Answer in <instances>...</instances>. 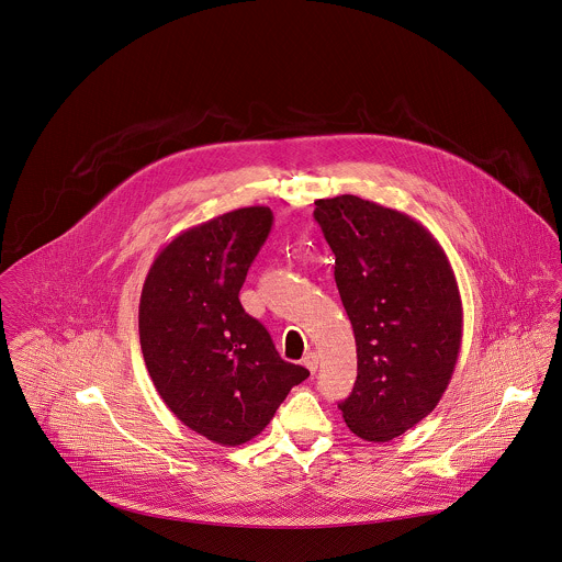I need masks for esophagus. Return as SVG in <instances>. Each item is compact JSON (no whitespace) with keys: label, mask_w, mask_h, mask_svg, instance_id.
I'll use <instances>...</instances> for the list:
<instances>
[{"label":"esophagus","mask_w":562,"mask_h":562,"mask_svg":"<svg viewBox=\"0 0 562 562\" xmlns=\"http://www.w3.org/2000/svg\"><path fill=\"white\" fill-rule=\"evenodd\" d=\"M304 367L311 371L312 374L316 373L318 371V356L316 353H306L304 356Z\"/></svg>","instance_id":"obj_1"}]
</instances>
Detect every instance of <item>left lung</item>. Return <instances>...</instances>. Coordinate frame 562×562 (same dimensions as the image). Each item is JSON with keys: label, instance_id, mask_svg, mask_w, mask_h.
Wrapping results in <instances>:
<instances>
[{"label": "left lung", "instance_id": "1", "mask_svg": "<svg viewBox=\"0 0 562 562\" xmlns=\"http://www.w3.org/2000/svg\"><path fill=\"white\" fill-rule=\"evenodd\" d=\"M336 256L334 278L351 321L358 379L338 403L362 439L403 436L436 409L454 371L463 306L436 237L407 213L345 193L314 200Z\"/></svg>", "mask_w": 562, "mask_h": 562}]
</instances>
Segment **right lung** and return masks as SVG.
Masks as SVG:
<instances>
[{"instance_id": "add662e5", "label": "right lung", "mask_w": 562, "mask_h": 562, "mask_svg": "<svg viewBox=\"0 0 562 562\" xmlns=\"http://www.w3.org/2000/svg\"><path fill=\"white\" fill-rule=\"evenodd\" d=\"M269 206H244L177 235L139 297V345L168 409L198 436L239 446L258 436L308 371L284 362L239 291L271 231Z\"/></svg>"}]
</instances>
